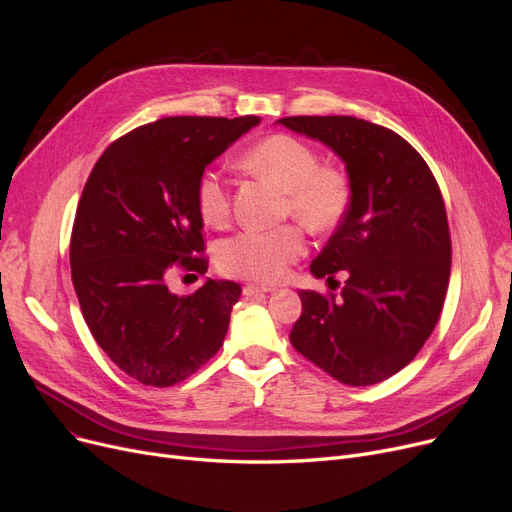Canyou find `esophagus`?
<instances>
[{
	"label": "esophagus",
	"instance_id": "obj_1",
	"mask_svg": "<svg viewBox=\"0 0 512 512\" xmlns=\"http://www.w3.org/2000/svg\"><path fill=\"white\" fill-rule=\"evenodd\" d=\"M242 292H245V297H257V294L274 292V288H270V286H259V284H247L245 288H242Z\"/></svg>",
	"mask_w": 512,
	"mask_h": 512
}]
</instances>
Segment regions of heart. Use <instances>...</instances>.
<instances>
[{
	"label": "heart",
	"mask_w": 512,
	"mask_h": 512,
	"mask_svg": "<svg viewBox=\"0 0 512 512\" xmlns=\"http://www.w3.org/2000/svg\"><path fill=\"white\" fill-rule=\"evenodd\" d=\"M242 168L270 180L286 193V213L307 230L324 234L334 230L351 207V182L336 168H321V159L307 143L276 134L255 145L242 157ZM195 201L207 226L222 228L232 209L228 182L218 172H203L197 180ZM305 251L297 226L274 230H242L226 238L218 249V265L226 276L278 282Z\"/></svg>",
	"instance_id": "heart-1"
}]
</instances>
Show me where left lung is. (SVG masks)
Here are the masks:
<instances>
[{
	"label": "left lung",
	"instance_id": "left-lung-1",
	"mask_svg": "<svg viewBox=\"0 0 512 512\" xmlns=\"http://www.w3.org/2000/svg\"><path fill=\"white\" fill-rule=\"evenodd\" d=\"M278 124L324 143L346 166L351 207L311 263L315 278L348 274L340 299L299 290L290 342L346 386L407 367L436 328L450 278V232L438 182L396 132L353 116Z\"/></svg>",
	"mask_w": 512,
	"mask_h": 512
}]
</instances>
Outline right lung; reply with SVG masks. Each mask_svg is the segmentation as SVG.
I'll list each match as a JSON object with an SVG mask.
<instances>
[{"instance_id": "1", "label": "right lung", "mask_w": 512, "mask_h": 512, "mask_svg": "<svg viewBox=\"0 0 512 512\" xmlns=\"http://www.w3.org/2000/svg\"><path fill=\"white\" fill-rule=\"evenodd\" d=\"M261 118H161L114 141L76 207L70 267L87 326L126 375L174 386L226 338L240 284L211 280L188 297L168 288L182 270L205 274L197 180Z\"/></svg>"}]
</instances>
